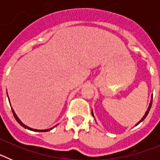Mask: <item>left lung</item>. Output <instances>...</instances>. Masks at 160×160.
I'll list each match as a JSON object with an SVG mask.
<instances>
[{
  "mask_svg": "<svg viewBox=\"0 0 160 160\" xmlns=\"http://www.w3.org/2000/svg\"><path fill=\"white\" fill-rule=\"evenodd\" d=\"M152 96H153V94H152V99H151V102H150V104H149V107H148V110H147V111H146V113H145V114H144L143 116H142V118H141L140 120H139V121H138V122H137L136 124H135V126H137V125H138V124L140 123L141 122H142V121H143L144 119H145V118H146L147 116H148V113H149V111H150V109H151V107H152ZM91 112H92V115H93V117H94V113H93V110H92V111H91Z\"/></svg>",
  "mask_w": 160,
  "mask_h": 160,
  "instance_id": "left-lung-1",
  "label": "left lung"
}]
</instances>
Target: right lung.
<instances>
[{"mask_svg": "<svg viewBox=\"0 0 160 160\" xmlns=\"http://www.w3.org/2000/svg\"><path fill=\"white\" fill-rule=\"evenodd\" d=\"M9 104H10V102H9ZM11 110H12V114H13L14 118H16V120H17V121H18V123H19L20 125L22 126V127H23V128H25V129H28V130H29V131H39V132H46V131H50V130H52V129H53V128H54L55 127H56V126H57V125H56V126H55V127H53V128H49V129H46V130H37V129H32V128H29V127H28V126L25 125V124H24L23 122H22V121H21V120L19 119V118H18V115H17L16 113H15V111H14V110H13V109L12 108V107H11Z\"/></svg>", "mask_w": 160, "mask_h": 160, "instance_id": "add662e5", "label": "right lung"}]
</instances>
